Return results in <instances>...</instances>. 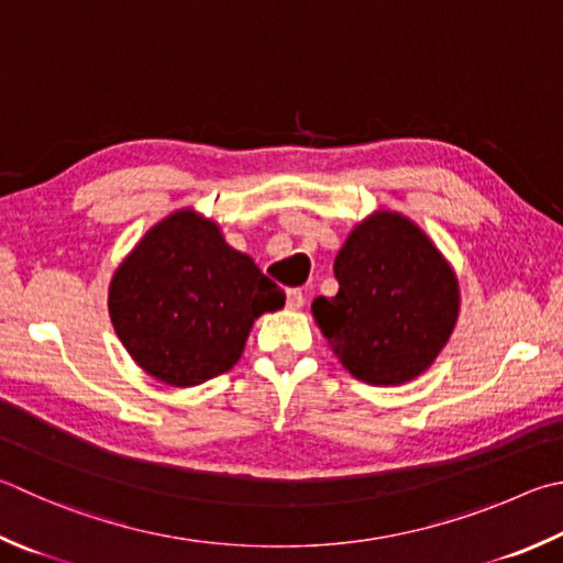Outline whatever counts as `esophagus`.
Listing matches in <instances>:
<instances>
[{
  "label": "esophagus",
  "instance_id": "34e87169",
  "mask_svg": "<svg viewBox=\"0 0 563 563\" xmlns=\"http://www.w3.org/2000/svg\"><path fill=\"white\" fill-rule=\"evenodd\" d=\"M285 300H288V308L290 310H300L305 305V295L300 288H290L288 295H285Z\"/></svg>",
  "mask_w": 563,
  "mask_h": 563
}]
</instances>
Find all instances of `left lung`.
Returning <instances> with one entry per match:
<instances>
[{"label": "left lung", "instance_id": "left-lung-1", "mask_svg": "<svg viewBox=\"0 0 563 563\" xmlns=\"http://www.w3.org/2000/svg\"><path fill=\"white\" fill-rule=\"evenodd\" d=\"M340 292L312 314L344 369L366 384H401L426 372L457 317L453 271L398 213L360 223L336 253Z\"/></svg>", "mask_w": 563, "mask_h": 563}]
</instances>
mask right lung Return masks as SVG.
I'll return each mask as SVG.
<instances>
[{
  "label": "right lung",
  "instance_id": "obj_1",
  "mask_svg": "<svg viewBox=\"0 0 563 563\" xmlns=\"http://www.w3.org/2000/svg\"><path fill=\"white\" fill-rule=\"evenodd\" d=\"M285 292L219 227L191 211L157 223L110 283V320L132 360L172 386H197L239 362L253 320Z\"/></svg>",
  "mask_w": 563,
  "mask_h": 563
}]
</instances>
